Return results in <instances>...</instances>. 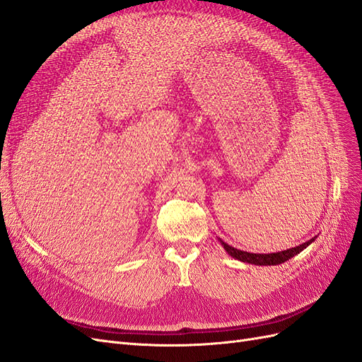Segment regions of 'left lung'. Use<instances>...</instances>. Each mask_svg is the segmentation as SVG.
Here are the masks:
<instances>
[{"label": "left lung", "instance_id": "left-lung-1", "mask_svg": "<svg viewBox=\"0 0 362 362\" xmlns=\"http://www.w3.org/2000/svg\"><path fill=\"white\" fill-rule=\"evenodd\" d=\"M315 238L317 237H313L311 240H308V242H305L299 246L287 249V250H281V252H273V254H252V252H245L226 245L222 238H217V240L221 242V245L223 246V249L228 252V254L238 261L249 262V264H255V266H276V264H282V262H286L294 255H298L299 252L308 247Z\"/></svg>", "mask_w": 362, "mask_h": 362}]
</instances>
